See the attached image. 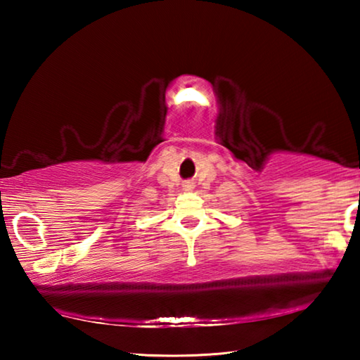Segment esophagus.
Masks as SVG:
<instances>
[{
	"label": "esophagus",
	"mask_w": 360,
	"mask_h": 360,
	"mask_svg": "<svg viewBox=\"0 0 360 360\" xmlns=\"http://www.w3.org/2000/svg\"><path fill=\"white\" fill-rule=\"evenodd\" d=\"M184 187L187 188V191H188V188H192V184H191V182H186V184H184Z\"/></svg>",
	"instance_id": "34e87169"
}]
</instances>
